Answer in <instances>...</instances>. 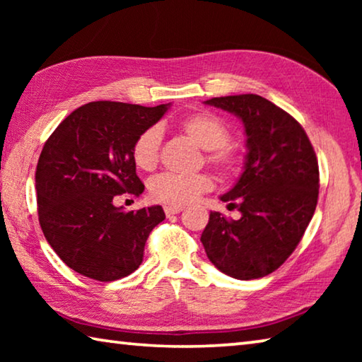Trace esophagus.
<instances>
[{
    "mask_svg": "<svg viewBox=\"0 0 362 362\" xmlns=\"http://www.w3.org/2000/svg\"><path fill=\"white\" fill-rule=\"evenodd\" d=\"M183 207L182 206H166L164 207V212H166V216H174V214H179L182 212Z\"/></svg>",
    "mask_w": 362,
    "mask_h": 362,
    "instance_id": "34e87169",
    "label": "esophagus"
}]
</instances>
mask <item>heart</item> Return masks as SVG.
Here are the masks:
<instances>
[{
  "label": "heart",
  "mask_w": 362,
  "mask_h": 362,
  "mask_svg": "<svg viewBox=\"0 0 362 362\" xmlns=\"http://www.w3.org/2000/svg\"><path fill=\"white\" fill-rule=\"evenodd\" d=\"M180 129L193 139L201 148L207 150L206 159L222 174H233L238 169V153L228 145L230 131L225 122L212 113H193L180 119ZM163 134L158 126L145 129L132 146V159L142 170H153L158 166ZM214 182L209 174L192 175L161 174L150 183V194L158 203L168 206H183L194 201L201 193L212 189Z\"/></svg>",
  "instance_id": "b5f03b06"
}]
</instances>
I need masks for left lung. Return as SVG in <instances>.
<instances>
[{
	"label": "left lung",
	"instance_id": "1",
	"mask_svg": "<svg viewBox=\"0 0 362 362\" xmlns=\"http://www.w3.org/2000/svg\"><path fill=\"white\" fill-rule=\"evenodd\" d=\"M204 103L243 121L247 155L235 187L220 196L241 217L211 212L201 243L222 273L243 281L263 278L296 250L313 217L320 192L315 150L303 127L260 95L214 97Z\"/></svg>",
	"mask_w": 362,
	"mask_h": 362
}]
</instances>
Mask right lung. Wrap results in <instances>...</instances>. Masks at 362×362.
I'll return each mask as SVG.
<instances>
[{"label":"right lung","instance_id":"obj_1","mask_svg":"<svg viewBox=\"0 0 362 362\" xmlns=\"http://www.w3.org/2000/svg\"><path fill=\"white\" fill-rule=\"evenodd\" d=\"M169 107L89 102L42 146L35 174L41 230L65 265L86 278L110 283L136 272L151 230L166 218L161 206L126 212L113 201L144 193L132 146Z\"/></svg>","mask_w":362,"mask_h":362}]
</instances>
